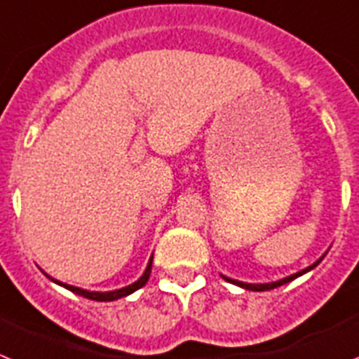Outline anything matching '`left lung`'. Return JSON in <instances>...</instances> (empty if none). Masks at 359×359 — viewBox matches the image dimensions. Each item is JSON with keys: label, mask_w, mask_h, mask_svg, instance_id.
Instances as JSON below:
<instances>
[{"label": "left lung", "mask_w": 359, "mask_h": 359, "mask_svg": "<svg viewBox=\"0 0 359 359\" xmlns=\"http://www.w3.org/2000/svg\"><path fill=\"white\" fill-rule=\"evenodd\" d=\"M323 257H325V255H323ZM323 257L320 258V260H316V262H314L313 266H309V267H307V269L300 271V273H296V274H291V276H287V278H282V280H278V282H271V283H244V282H238V280L227 278V276H222V278L226 280V282H231V283H235V285H238V287L249 289V291H269V289L280 287V285H283V283L291 282V280L298 278V276H302V274H305V273H307V271L314 269V267H316L318 264H320V262L323 260Z\"/></svg>", "instance_id": "obj_1"}]
</instances>
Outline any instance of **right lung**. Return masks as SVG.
I'll use <instances>...</instances> for the list:
<instances>
[{"mask_svg": "<svg viewBox=\"0 0 359 359\" xmlns=\"http://www.w3.org/2000/svg\"><path fill=\"white\" fill-rule=\"evenodd\" d=\"M151 262H154V257L149 258L148 262V267H146L144 274H142L141 278L137 280V282H133L132 285H128V287H123V289H117V291H108V292H95V291H86V289H79V287H74V285H68V283H63V282H57V280L50 278L52 282L59 283V285H63L65 289H68V291L76 292V294L79 296H85V298H88V300H95V302H114V300H119V298H124V296L132 294L133 291H137V289H141L142 285H146V282H148L149 278V273H151Z\"/></svg>", "mask_w": 359, "mask_h": 359, "instance_id": "add662e5", "label": "right lung"}]
</instances>
